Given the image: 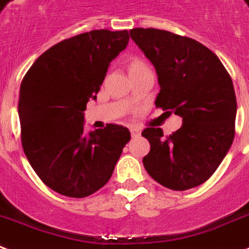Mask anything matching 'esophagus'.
Instances as JSON below:
<instances>
[{
    "mask_svg": "<svg viewBox=\"0 0 249 249\" xmlns=\"http://www.w3.org/2000/svg\"><path fill=\"white\" fill-rule=\"evenodd\" d=\"M130 134H132L133 137L140 136V128H137V126H132V128H130Z\"/></svg>",
    "mask_w": 249,
    "mask_h": 249,
    "instance_id": "34e87169",
    "label": "esophagus"
}]
</instances>
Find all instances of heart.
I'll return each instance as SVG.
<instances>
[{
  "mask_svg": "<svg viewBox=\"0 0 249 249\" xmlns=\"http://www.w3.org/2000/svg\"><path fill=\"white\" fill-rule=\"evenodd\" d=\"M145 67H148V66L143 63V62H141V60H133V62L130 63L129 70L130 71H134V70H140V68H145Z\"/></svg>",
  "mask_w": 249,
  "mask_h": 249,
  "instance_id": "obj_1",
  "label": "heart"
}]
</instances>
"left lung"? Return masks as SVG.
Listing matches in <instances>:
<instances>
[{
	"mask_svg": "<svg viewBox=\"0 0 249 249\" xmlns=\"http://www.w3.org/2000/svg\"><path fill=\"white\" fill-rule=\"evenodd\" d=\"M130 38L156 68V107L182 117L163 136L146 128L150 152L142 158L149 176L170 190L202 185L218 169L235 137L236 96L232 79L213 51L198 40L158 29H132Z\"/></svg>",
	"mask_w": 249,
	"mask_h": 249,
	"instance_id": "8db88e82",
	"label": "left lung"
}]
</instances>
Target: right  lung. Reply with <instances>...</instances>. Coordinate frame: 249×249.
Segmentation results:
<instances>
[{
	"instance_id": "obj_1",
	"label": "right lung",
	"mask_w": 249,
	"mask_h": 249,
	"mask_svg": "<svg viewBox=\"0 0 249 249\" xmlns=\"http://www.w3.org/2000/svg\"><path fill=\"white\" fill-rule=\"evenodd\" d=\"M128 31L92 30L54 45L23 76L18 113L25 156L46 186L84 198L109 181L130 140L123 125L84 133V110L96 99L109 63L128 45Z\"/></svg>"
}]
</instances>
